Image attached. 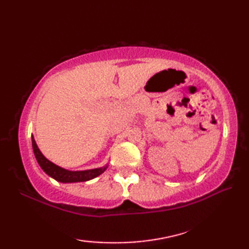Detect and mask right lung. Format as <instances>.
Here are the masks:
<instances>
[{"mask_svg":"<svg viewBox=\"0 0 249 249\" xmlns=\"http://www.w3.org/2000/svg\"><path fill=\"white\" fill-rule=\"evenodd\" d=\"M32 146H33V151L36 157L37 162L39 163L41 169L54 179L62 183H75V182H86L89 179H92L94 178L98 177L102 174L108 166L92 169V170H86V171H68L66 169H63L59 166L54 165L53 162L47 160V158L41 154L38 146H37L36 142L33 137H32Z\"/></svg>","mask_w":249,"mask_h":249,"instance_id":"add662e5","label":"right lung"}]
</instances>
